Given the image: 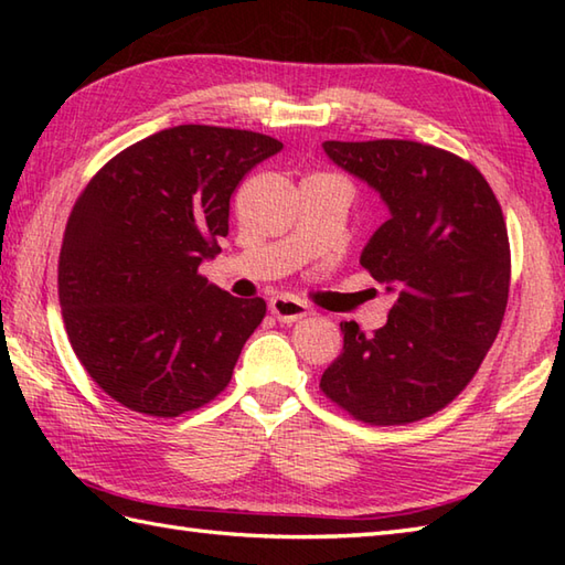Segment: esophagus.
Masks as SVG:
<instances>
[{"label": "esophagus", "mask_w": 565, "mask_h": 565, "mask_svg": "<svg viewBox=\"0 0 565 565\" xmlns=\"http://www.w3.org/2000/svg\"><path fill=\"white\" fill-rule=\"evenodd\" d=\"M269 310L279 322H296V320H303L308 316V306L296 301V298H291V296L271 298Z\"/></svg>", "instance_id": "esophagus-1"}]
</instances>
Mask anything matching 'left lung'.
I'll return each instance as SVG.
<instances>
[{
	"label": "left lung",
	"mask_w": 565,
	"mask_h": 565,
	"mask_svg": "<svg viewBox=\"0 0 565 565\" xmlns=\"http://www.w3.org/2000/svg\"><path fill=\"white\" fill-rule=\"evenodd\" d=\"M322 150L391 211L359 262L395 303L374 334L340 322L342 354L320 391L369 425L417 423L468 386L498 338L510 294L502 209L486 177L447 150L415 140Z\"/></svg>",
	"instance_id": "obj_1"
}]
</instances>
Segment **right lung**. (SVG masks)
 Here are the masks:
<instances>
[{
  "label": "right lung",
  "mask_w": 565,
  "mask_h": 565,
  "mask_svg": "<svg viewBox=\"0 0 565 565\" xmlns=\"http://www.w3.org/2000/svg\"><path fill=\"white\" fill-rule=\"evenodd\" d=\"M284 146L252 130L174 126L118 152L67 218L57 296L72 350L128 411L177 417L227 383L267 303L199 274L221 252L231 196Z\"/></svg>",
  "instance_id": "obj_1"
}]
</instances>
